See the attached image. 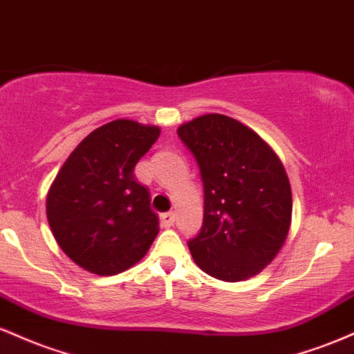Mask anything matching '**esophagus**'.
<instances>
[{"label": "esophagus", "instance_id": "obj_1", "mask_svg": "<svg viewBox=\"0 0 354 354\" xmlns=\"http://www.w3.org/2000/svg\"><path fill=\"white\" fill-rule=\"evenodd\" d=\"M161 225L163 226H166V228H169V226H173L174 225V213H171V211H169V213H163L161 214Z\"/></svg>", "mask_w": 354, "mask_h": 354}]
</instances>
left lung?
I'll return each mask as SVG.
<instances>
[{"label":"left lung","instance_id":"8db88e82","mask_svg":"<svg viewBox=\"0 0 354 354\" xmlns=\"http://www.w3.org/2000/svg\"><path fill=\"white\" fill-rule=\"evenodd\" d=\"M178 138L200 168L205 214L188 246L194 263L223 281L258 274L281 250L291 188L281 161L254 131L225 115L181 124Z\"/></svg>","mask_w":354,"mask_h":354}]
</instances>
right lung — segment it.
I'll return each instance as SVG.
<instances>
[{
  "instance_id": "add662e5",
  "label": "right lung",
  "mask_w": 354,
  "mask_h": 354,
  "mask_svg": "<svg viewBox=\"0 0 354 354\" xmlns=\"http://www.w3.org/2000/svg\"><path fill=\"white\" fill-rule=\"evenodd\" d=\"M158 136L156 126L115 120L89 133L59 169L48 193V223L76 265L116 274L149 250L160 223L133 171Z\"/></svg>"
}]
</instances>
